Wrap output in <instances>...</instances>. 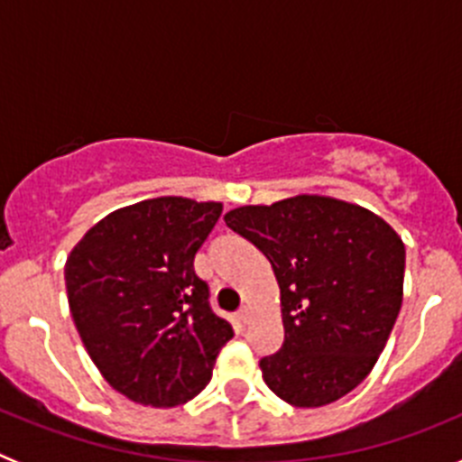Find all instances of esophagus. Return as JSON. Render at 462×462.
<instances>
[{"label":"esophagus","mask_w":462,"mask_h":462,"mask_svg":"<svg viewBox=\"0 0 462 462\" xmlns=\"http://www.w3.org/2000/svg\"><path fill=\"white\" fill-rule=\"evenodd\" d=\"M250 305H243V308L238 310V321H243V324H247V319H250Z\"/></svg>","instance_id":"esophagus-1"}]
</instances>
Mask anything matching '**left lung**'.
I'll list each match as a JSON object with an SVG mask.
<instances>
[{
    "instance_id": "1",
    "label": "left lung",
    "mask_w": 462,
    "mask_h": 462,
    "mask_svg": "<svg viewBox=\"0 0 462 462\" xmlns=\"http://www.w3.org/2000/svg\"><path fill=\"white\" fill-rule=\"evenodd\" d=\"M271 261L284 342L263 382L284 402L321 407L356 389L377 363L402 305L405 245L354 203L303 194L224 215Z\"/></svg>"
}]
</instances>
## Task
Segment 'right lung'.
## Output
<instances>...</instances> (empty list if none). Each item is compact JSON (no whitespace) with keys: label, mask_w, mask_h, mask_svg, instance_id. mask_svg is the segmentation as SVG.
Returning a JSON list of instances; mask_svg holds the SVG:
<instances>
[{"label":"right lung","mask_w":462,"mask_h":462,"mask_svg":"<svg viewBox=\"0 0 462 462\" xmlns=\"http://www.w3.org/2000/svg\"><path fill=\"white\" fill-rule=\"evenodd\" d=\"M222 203L159 196L110 212L67 259L69 308L106 382L152 407L206 389L234 328L210 308L194 256Z\"/></svg>","instance_id":"obj_1"}]
</instances>
